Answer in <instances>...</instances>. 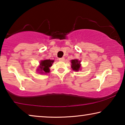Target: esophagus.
Masks as SVG:
<instances>
[{"label":"esophagus","mask_w":125,"mask_h":125,"mask_svg":"<svg viewBox=\"0 0 125 125\" xmlns=\"http://www.w3.org/2000/svg\"><path fill=\"white\" fill-rule=\"evenodd\" d=\"M59 60L60 61H64L65 60V59L64 57H62V58H59Z\"/></svg>","instance_id":"1"}]
</instances>
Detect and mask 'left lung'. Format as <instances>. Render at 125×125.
<instances>
[{
	"label": "left lung",
	"instance_id": "8db88e82",
	"mask_svg": "<svg viewBox=\"0 0 125 125\" xmlns=\"http://www.w3.org/2000/svg\"><path fill=\"white\" fill-rule=\"evenodd\" d=\"M81 61L78 60L77 59L72 60H71V68L74 71H78L81 69Z\"/></svg>",
	"mask_w": 125,
	"mask_h": 125
}]
</instances>
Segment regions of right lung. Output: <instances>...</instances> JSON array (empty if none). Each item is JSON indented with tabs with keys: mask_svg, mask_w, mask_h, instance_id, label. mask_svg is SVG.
Wrapping results in <instances>:
<instances>
[{
	"mask_svg": "<svg viewBox=\"0 0 125 125\" xmlns=\"http://www.w3.org/2000/svg\"><path fill=\"white\" fill-rule=\"evenodd\" d=\"M54 62V60H42L40 63L39 71H40V73H47L50 72L49 68L52 66V65Z\"/></svg>",
	"mask_w": 125,
	"mask_h": 125,
	"instance_id": "obj_1",
	"label": "right lung"
}]
</instances>
